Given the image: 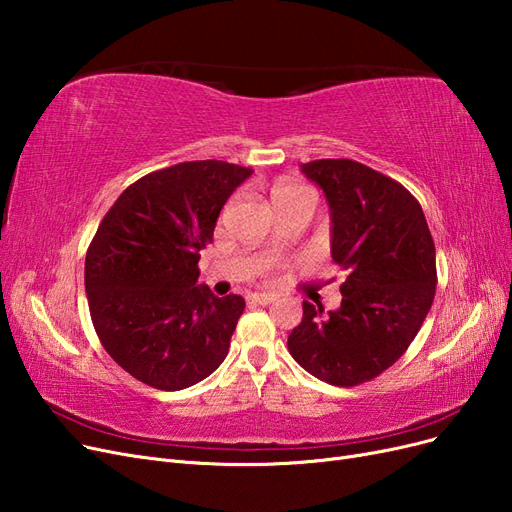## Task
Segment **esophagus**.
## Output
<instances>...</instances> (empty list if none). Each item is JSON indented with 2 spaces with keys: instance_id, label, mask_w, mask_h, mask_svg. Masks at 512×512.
Returning <instances> with one entry per match:
<instances>
[{
  "instance_id": "34e87169",
  "label": "esophagus",
  "mask_w": 512,
  "mask_h": 512,
  "mask_svg": "<svg viewBox=\"0 0 512 512\" xmlns=\"http://www.w3.org/2000/svg\"><path fill=\"white\" fill-rule=\"evenodd\" d=\"M277 299L275 292H252L250 297H247V301L250 303H258V305H269Z\"/></svg>"
}]
</instances>
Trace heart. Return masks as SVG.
<instances>
[{
    "label": "heart",
    "mask_w": 512,
    "mask_h": 512,
    "mask_svg": "<svg viewBox=\"0 0 512 512\" xmlns=\"http://www.w3.org/2000/svg\"><path fill=\"white\" fill-rule=\"evenodd\" d=\"M301 192H305V188H301V185L290 183V181H280V183L273 185L271 198H273V203H282V200H286L290 196H297Z\"/></svg>",
    "instance_id": "heart-1"
}]
</instances>
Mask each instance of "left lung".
I'll use <instances>...</instances> for the list:
<instances>
[{"label": "left lung", "instance_id": "8db88e82", "mask_svg": "<svg viewBox=\"0 0 512 512\" xmlns=\"http://www.w3.org/2000/svg\"><path fill=\"white\" fill-rule=\"evenodd\" d=\"M301 170L329 200L331 256L346 280L337 312L303 301L288 350L318 380L359 386L389 369L423 327L438 284L436 245L418 200L395 179L354 160Z\"/></svg>", "mask_w": 512, "mask_h": 512}]
</instances>
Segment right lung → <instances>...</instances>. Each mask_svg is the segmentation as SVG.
Here are the masks:
<instances>
[{
  "label": "right lung",
  "mask_w": 512,
  "mask_h": 512,
  "mask_svg": "<svg viewBox=\"0 0 512 512\" xmlns=\"http://www.w3.org/2000/svg\"><path fill=\"white\" fill-rule=\"evenodd\" d=\"M254 173L222 160L168 166L128 185L85 256L89 314L104 350L130 376L181 391L226 359L245 301L196 286L228 196Z\"/></svg>",
  "instance_id": "right-lung-1"
}]
</instances>
